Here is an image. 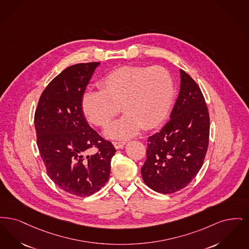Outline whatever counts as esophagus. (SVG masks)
Listing matches in <instances>:
<instances>
[{
  "label": "esophagus",
  "instance_id": "1",
  "mask_svg": "<svg viewBox=\"0 0 249 249\" xmlns=\"http://www.w3.org/2000/svg\"><path fill=\"white\" fill-rule=\"evenodd\" d=\"M124 145H125V142H123V141H122V142H120V141H114V142H113V146H114V148L117 149V150L123 148Z\"/></svg>",
  "mask_w": 249,
  "mask_h": 249
}]
</instances>
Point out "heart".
Listing matches in <instances>:
<instances>
[{
    "mask_svg": "<svg viewBox=\"0 0 249 249\" xmlns=\"http://www.w3.org/2000/svg\"><path fill=\"white\" fill-rule=\"evenodd\" d=\"M98 87L100 91L83 95V113L93 124L106 127L122 108L125 114L106 130L108 138L119 140L133 137L142 126L159 124L175 95L172 75L162 66L121 67L102 78Z\"/></svg>",
    "mask_w": 249,
    "mask_h": 249,
    "instance_id": "heart-1",
    "label": "heart"
}]
</instances>
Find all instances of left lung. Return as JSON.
<instances>
[{
    "label": "left lung",
    "mask_w": 249,
    "mask_h": 249,
    "mask_svg": "<svg viewBox=\"0 0 249 249\" xmlns=\"http://www.w3.org/2000/svg\"><path fill=\"white\" fill-rule=\"evenodd\" d=\"M180 91L170 120L149 137L144 182L164 195L185 188L201 169L209 143V113L195 80L180 70Z\"/></svg>",
    "instance_id": "left-lung-1"
}]
</instances>
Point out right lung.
<instances>
[{
  "mask_svg": "<svg viewBox=\"0 0 249 249\" xmlns=\"http://www.w3.org/2000/svg\"><path fill=\"white\" fill-rule=\"evenodd\" d=\"M99 62L65 69L48 84L34 114L37 146L48 177L61 190L87 197L108 181L110 160L116 152L87 123L82 97ZM97 149L92 156L87 153Z\"/></svg>",
  "mask_w": 249,
  "mask_h": 249,
  "instance_id": "1",
  "label": "right lung"
}]
</instances>
